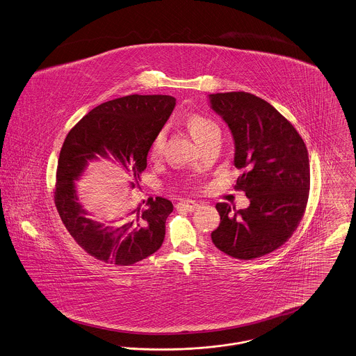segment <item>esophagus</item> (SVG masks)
Segmentation results:
<instances>
[{
    "mask_svg": "<svg viewBox=\"0 0 356 356\" xmlns=\"http://www.w3.org/2000/svg\"><path fill=\"white\" fill-rule=\"evenodd\" d=\"M199 203L193 202V200H181L180 203H177V209H186L188 212H193L196 209H199Z\"/></svg>",
    "mask_w": 356,
    "mask_h": 356,
    "instance_id": "obj_1",
    "label": "esophagus"
}]
</instances>
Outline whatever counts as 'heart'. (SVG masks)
<instances>
[{
  "label": "heart",
  "mask_w": 356,
  "mask_h": 356,
  "mask_svg": "<svg viewBox=\"0 0 356 356\" xmlns=\"http://www.w3.org/2000/svg\"><path fill=\"white\" fill-rule=\"evenodd\" d=\"M186 125L188 127L191 134L195 137V140L204 145L211 140L220 137V126L212 118L203 114H191L186 120ZM165 131H159L157 136L153 140V144L149 150V157L152 160H157L164 150L165 145Z\"/></svg>",
  "instance_id": "heart-1"
}]
</instances>
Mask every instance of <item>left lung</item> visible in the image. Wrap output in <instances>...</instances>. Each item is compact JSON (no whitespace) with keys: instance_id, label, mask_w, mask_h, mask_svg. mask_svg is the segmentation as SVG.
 Listing matches in <instances>:
<instances>
[{"instance_id":"1","label":"left lung","mask_w":356,"mask_h":356,"mask_svg":"<svg viewBox=\"0 0 356 356\" xmlns=\"http://www.w3.org/2000/svg\"><path fill=\"white\" fill-rule=\"evenodd\" d=\"M235 141L234 164L245 172L235 189L250 199L248 209L218 203L220 225L213 245L236 259L264 257L282 246L307 209L311 172L308 150L294 126L270 104L245 91L209 95Z\"/></svg>"}]
</instances>
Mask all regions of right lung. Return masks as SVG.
Wrapping results in <instances>:
<instances>
[{"label":"right lung","mask_w":356,"mask_h":356,"mask_svg":"<svg viewBox=\"0 0 356 356\" xmlns=\"http://www.w3.org/2000/svg\"><path fill=\"white\" fill-rule=\"evenodd\" d=\"M176 105L170 95H127L97 106L74 126L58 160L55 206L70 235L87 254L113 266H130L159 250L165 222L173 211L168 199H149L145 207L129 209L105 226L87 216L74 181L90 161L113 160L136 183L147 169V156L157 133ZM136 183H131L134 188Z\"/></svg>","instance_id":"obj_1"}]
</instances>
